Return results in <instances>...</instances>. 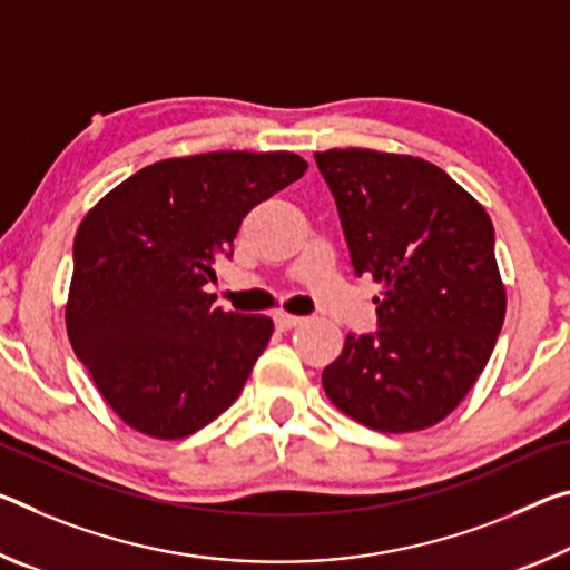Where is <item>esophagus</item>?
Instances as JSON below:
<instances>
[{
  "label": "esophagus",
  "instance_id": "1",
  "mask_svg": "<svg viewBox=\"0 0 570 570\" xmlns=\"http://www.w3.org/2000/svg\"><path fill=\"white\" fill-rule=\"evenodd\" d=\"M274 322H276V327H278V330H292V327H296V324H302V322H304V317H296V314L278 312L276 317H274Z\"/></svg>",
  "mask_w": 570,
  "mask_h": 570
}]
</instances>
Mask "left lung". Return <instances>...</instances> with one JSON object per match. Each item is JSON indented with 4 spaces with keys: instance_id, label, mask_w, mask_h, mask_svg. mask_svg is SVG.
Here are the masks:
<instances>
[{
    "instance_id": "obj_1",
    "label": "left lung",
    "mask_w": 570,
    "mask_h": 570,
    "mask_svg": "<svg viewBox=\"0 0 570 570\" xmlns=\"http://www.w3.org/2000/svg\"><path fill=\"white\" fill-rule=\"evenodd\" d=\"M337 203L352 268L383 284L377 330L347 334L322 385L367 429L421 431L456 409L504 322L484 207L426 159L373 149L314 155Z\"/></svg>"
}]
</instances>
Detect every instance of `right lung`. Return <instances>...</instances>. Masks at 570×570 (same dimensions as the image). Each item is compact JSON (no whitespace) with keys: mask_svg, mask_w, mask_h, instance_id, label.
Returning a JSON list of instances; mask_svg holds the SVG:
<instances>
[{"mask_svg":"<svg viewBox=\"0 0 570 570\" xmlns=\"http://www.w3.org/2000/svg\"><path fill=\"white\" fill-rule=\"evenodd\" d=\"M292 151H207L124 179L80 223L66 324L80 363L124 423L183 439L230 409L274 322L213 306L218 256L258 203L292 185Z\"/></svg>","mask_w":570,"mask_h":570,"instance_id":"add662e5","label":"right lung"}]
</instances>
